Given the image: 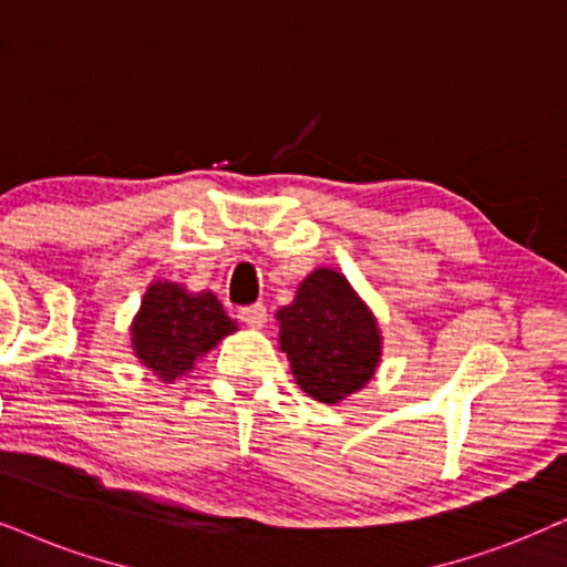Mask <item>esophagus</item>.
<instances>
[{
  "instance_id": "esophagus-1",
  "label": "esophagus",
  "mask_w": 567,
  "mask_h": 567,
  "mask_svg": "<svg viewBox=\"0 0 567 567\" xmlns=\"http://www.w3.org/2000/svg\"><path fill=\"white\" fill-rule=\"evenodd\" d=\"M238 319L243 321V324L259 329V327H264V321H267V306H264V303L240 306L238 308Z\"/></svg>"
}]
</instances>
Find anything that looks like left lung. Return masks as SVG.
I'll return each instance as SVG.
<instances>
[{"label":"left lung","mask_w":567,"mask_h":567,"mask_svg":"<svg viewBox=\"0 0 567 567\" xmlns=\"http://www.w3.org/2000/svg\"><path fill=\"white\" fill-rule=\"evenodd\" d=\"M277 319L279 346L290 358L296 382L319 403L353 395L374 377L382 353L377 321L337 271L308 275Z\"/></svg>","instance_id":"obj_1"}]
</instances>
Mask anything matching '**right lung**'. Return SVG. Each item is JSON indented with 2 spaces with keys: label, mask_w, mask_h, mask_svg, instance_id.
Here are the masks:
<instances>
[{
  "label": "right lung",
  "mask_w": 567,
  "mask_h": 567,
  "mask_svg": "<svg viewBox=\"0 0 567 567\" xmlns=\"http://www.w3.org/2000/svg\"><path fill=\"white\" fill-rule=\"evenodd\" d=\"M235 321L212 292H188L175 282H154L133 321V350L143 367L164 382H175L193 361L212 350Z\"/></svg>",
  "instance_id": "add662e5"
}]
</instances>
